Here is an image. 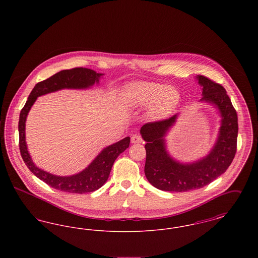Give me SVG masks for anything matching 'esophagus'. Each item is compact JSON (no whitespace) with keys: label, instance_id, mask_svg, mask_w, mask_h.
<instances>
[{"label":"esophagus","instance_id":"esophagus-1","mask_svg":"<svg viewBox=\"0 0 258 258\" xmlns=\"http://www.w3.org/2000/svg\"><path fill=\"white\" fill-rule=\"evenodd\" d=\"M142 141V137L140 135H135L132 136V143H139Z\"/></svg>","mask_w":258,"mask_h":258}]
</instances>
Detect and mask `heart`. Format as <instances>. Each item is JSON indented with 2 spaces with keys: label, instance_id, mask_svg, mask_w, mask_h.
Returning <instances> with one entry per match:
<instances>
[{
  "label": "heart",
  "instance_id": "heart-1",
  "mask_svg": "<svg viewBox=\"0 0 258 258\" xmlns=\"http://www.w3.org/2000/svg\"><path fill=\"white\" fill-rule=\"evenodd\" d=\"M125 98L132 107L149 105V117L160 120L168 117L176 109L180 101V95L175 87L142 81L127 88Z\"/></svg>",
  "mask_w": 258,
  "mask_h": 258
}]
</instances>
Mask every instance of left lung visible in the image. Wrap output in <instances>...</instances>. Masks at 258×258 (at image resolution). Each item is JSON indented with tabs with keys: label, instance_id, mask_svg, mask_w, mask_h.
<instances>
[{
	"label": "left lung",
	"instance_id": "1",
	"mask_svg": "<svg viewBox=\"0 0 258 258\" xmlns=\"http://www.w3.org/2000/svg\"><path fill=\"white\" fill-rule=\"evenodd\" d=\"M197 79L203 87L201 100L215 104L222 118L219 138L207 157L183 164L167 154L163 137L175 123L177 115L145 123L140 130L146 141V178L150 184L161 190L184 192L207 185L226 171L237 151L238 117L225 89L204 75H198Z\"/></svg>",
	"mask_w": 258,
	"mask_h": 258
}]
</instances>
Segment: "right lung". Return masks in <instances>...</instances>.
Instances as JSON below:
<instances>
[{
    "label": "right lung",
    "mask_w": 258,
    "mask_h": 258,
    "mask_svg": "<svg viewBox=\"0 0 258 258\" xmlns=\"http://www.w3.org/2000/svg\"><path fill=\"white\" fill-rule=\"evenodd\" d=\"M100 75L102 74H97L95 71L85 68H74L61 71L49 78L38 82L34 87L28 100L25 103L24 107L20 112L18 132L21 157L30 171L34 173L38 179L46 183L51 187L72 194H86L97 190L107 181L115 160L130 146L131 138L125 137L119 142L103 149L85 170L68 177L55 176L37 168L28 153L25 141V123L27 115L37 97L64 88L84 89L93 86L96 82L98 83Z\"/></svg>",
    "instance_id": "add662e5"
}]
</instances>
